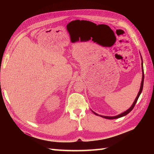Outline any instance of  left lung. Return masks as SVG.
<instances>
[{
  "instance_id": "left-lung-1",
  "label": "left lung",
  "mask_w": 154,
  "mask_h": 154,
  "mask_svg": "<svg viewBox=\"0 0 154 154\" xmlns=\"http://www.w3.org/2000/svg\"><path fill=\"white\" fill-rule=\"evenodd\" d=\"M141 59H142V57H141ZM141 66H142V72H143V77H142V81H141V87H140V89H139V91L138 92V94L136 97V98L135 99L134 101L133 104L132 105V106L130 107V109H128L127 110L125 111L124 112L120 114L118 116H101V115H98L97 114H96V112H93V113H94V114H96V116H101V118H105V119H117V118H122L123 117V116H125L126 115H127L129 112H130L132 110V109H134V107L135 106V105H136V103H137V101L139 98V96H140L141 93L143 91V83H144V70H143V60H142V63H141Z\"/></svg>"
}]
</instances>
